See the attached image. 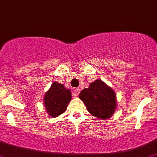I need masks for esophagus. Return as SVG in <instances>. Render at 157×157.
Segmentation results:
<instances>
[{
    "instance_id": "1",
    "label": "esophagus",
    "mask_w": 157,
    "mask_h": 157,
    "mask_svg": "<svg viewBox=\"0 0 157 157\" xmlns=\"http://www.w3.org/2000/svg\"><path fill=\"white\" fill-rule=\"evenodd\" d=\"M79 92H80V89L79 88H75L74 89V94H75V96H77L79 94Z\"/></svg>"
}]
</instances>
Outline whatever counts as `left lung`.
Masks as SVG:
<instances>
[{"mask_svg": "<svg viewBox=\"0 0 157 157\" xmlns=\"http://www.w3.org/2000/svg\"><path fill=\"white\" fill-rule=\"evenodd\" d=\"M78 97L88 112L100 119H109L116 109V93L100 78L82 90Z\"/></svg>", "mask_w": 157, "mask_h": 157, "instance_id": "obj_1", "label": "left lung"}]
</instances>
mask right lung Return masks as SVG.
<instances>
[{"mask_svg":"<svg viewBox=\"0 0 157 157\" xmlns=\"http://www.w3.org/2000/svg\"><path fill=\"white\" fill-rule=\"evenodd\" d=\"M71 99L70 90L67 89L62 84L55 82L45 93L44 103L48 113L51 117H57L67 110Z\"/></svg>","mask_w":157,"mask_h":157,"instance_id":"add662e5","label":"right lung"}]
</instances>
